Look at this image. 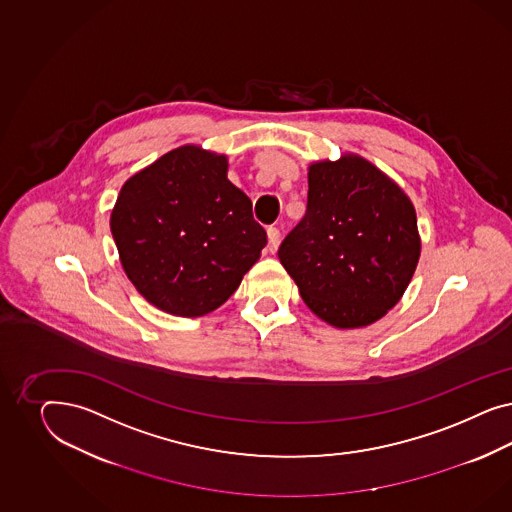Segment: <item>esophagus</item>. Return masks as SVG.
<instances>
[{
	"instance_id": "obj_1",
	"label": "esophagus",
	"mask_w": 512,
	"mask_h": 512,
	"mask_svg": "<svg viewBox=\"0 0 512 512\" xmlns=\"http://www.w3.org/2000/svg\"><path fill=\"white\" fill-rule=\"evenodd\" d=\"M266 236H268V251H270V253H276L279 248V240H281V234H279V231L276 229V227H270V229L266 231Z\"/></svg>"
}]
</instances>
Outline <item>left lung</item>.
I'll return each mask as SVG.
<instances>
[{"label": "left lung", "mask_w": 512, "mask_h": 512, "mask_svg": "<svg viewBox=\"0 0 512 512\" xmlns=\"http://www.w3.org/2000/svg\"><path fill=\"white\" fill-rule=\"evenodd\" d=\"M278 255L319 319L334 328L373 325L400 302L417 270V212L362 155L313 161L306 216Z\"/></svg>", "instance_id": "obj_1"}]
</instances>
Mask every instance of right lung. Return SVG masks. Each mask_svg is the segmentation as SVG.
<instances>
[{"mask_svg":"<svg viewBox=\"0 0 512 512\" xmlns=\"http://www.w3.org/2000/svg\"><path fill=\"white\" fill-rule=\"evenodd\" d=\"M225 154L184 144L125 182L110 231L125 276L157 310H217L259 261L266 233Z\"/></svg>","mask_w":512,"mask_h":512,"instance_id":"right-lung-1","label":"right lung"}]
</instances>
